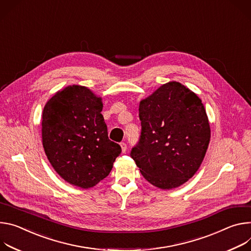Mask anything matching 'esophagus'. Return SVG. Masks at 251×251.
<instances>
[{
	"instance_id": "obj_1",
	"label": "esophagus",
	"mask_w": 251,
	"mask_h": 251,
	"mask_svg": "<svg viewBox=\"0 0 251 251\" xmlns=\"http://www.w3.org/2000/svg\"><path fill=\"white\" fill-rule=\"evenodd\" d=\"M121 148H122V151L126 152V143H121Z\"/></svg>"
}]
</instances>
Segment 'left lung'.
Wrapping results in <instances>:
<instances>
[{
	"label": "left lung",
	"mask_w": 251,
	"mask_h": 251,
	"mask_svg": "<svg viewBox=\"0 0 251 251\" xmlns=\"http://www.w3.org/2000/svg\"><path fill=\"white\" fill-rule=\"evenodd\" d=\"M142 132L130 156L161 189L180 186L198 172L210 141L201 100L177 81L159 87L138 107Z\"/></svg>",
	"instance_id": "obj_1"
}]
</instances>
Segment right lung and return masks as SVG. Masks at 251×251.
<instances>
[{
  "label": "right lung",
  "mask_w": 251,
  "mask_h": 251,
  "mask_svg": "<svg viewBox=\"0 0 251 251\" xmlns=\"http://www.w3.org/2000/svg\"><path fill=\"white\" fill-rule=\"evenodd\" d=\"M101 98L73 85L55 93L43 110L42 138L53 170L67 182L90 188L108 176L122 152L108 140Z\"/></svg>",
  "instance_id": "right-lung-1"
}]
</instances>
